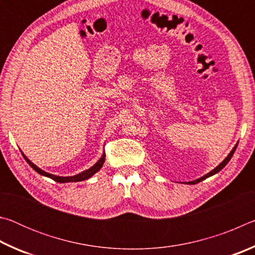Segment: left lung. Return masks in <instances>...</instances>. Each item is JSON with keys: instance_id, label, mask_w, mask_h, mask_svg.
Instances as JSON below:
<instances>
[{"instance_id": "8db88e82", "label": "left lung", "mask_w": 255, "mask_h": 255, "mask_svg": "<svg viewBox=\"0 0 255 255\" xmlns=\"http://www.w3.org/2000/svg\"><path fill=\"white\" fill-rule=\"evenodd\" d=\"M236 147H237V144L235 145V147L232 149V152L227 155V157L224 159V161L219 164V165L217 166V167H215V169L211 171V172H209V173H207L206 175H204L202 176V178H200V179H198V180H195V181H191V182H188L187 184H196V183H198V182H200V181H202V180H205V179H207V178H209V176H211V175H214V174H216V173H218L219 171H221L223 167H225V165L226 164L230 162V159L232 158V156H233V154H234V152H235V149H236Z\"/></svg>"}]
</instances>
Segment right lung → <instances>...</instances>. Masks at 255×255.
<instances>
[{
    "instance_id": "obj_1",
    "label": "right lung",
    "mask_w": 255,
    "mask_h": 255,
    "mask_svg": "<svg viewBox=\"0 0 255 255\" xmlns=\"http://www.w3.org/2000/svg\"><path fill=\"white\" fill-rule=\"evenodd\" d=\"M23 157H24L25 161H27V162L29 163V165L31 166L34 171L38 172V173H39V174H41V175H45V176H47V178L53 179L54 181H56V182H59V183H65V182H79V181L88 180L89 178H91V176H92L93 174H96L97 172H98L99 170H100L101 167H102L103 163H105L106 154L103 153V154H102V156H101V158L99 159V161H98L96 164H94V165H93L92 167H90L89 170H85L84 172H82V173H80V174H76V175H73V176H56V175H54V174L47 173V172L42 171L41 169H39V167L34 165V164H33L32 162H30L29 159L24 156V155H23Z\"/></svg>"
}]
</instances>
